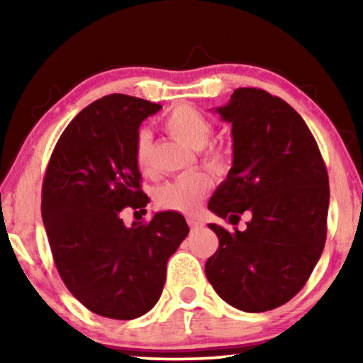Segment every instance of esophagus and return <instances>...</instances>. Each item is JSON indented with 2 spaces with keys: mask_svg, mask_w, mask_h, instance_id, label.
<instances>
[{
  "mask_svg": "<svg viewBox=\"0 0 363 363\" xmlns=\"http://www.w3.org/2000/svg\"><path fill=\"white\" fill-rule=\"evenodd\" d=\"M188 225H190V228L191 230H198V228H201V221L200 220H196V218H193V216H188Z\"/></svg>",
  "mask_w": 363,
  "mask_h": 363,
  "instance_id": "1",
  "label": "esophagus"
}]
</instances>
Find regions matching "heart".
I'll list each match as a JSON object with an SVG mask.
<instances>
[{"mask_svg":"<svg viewBox=\"0 0 363 363\" xmlns=\"http://www.w3.org/2000/svg\"><path fill=\"white\" fill-rule=\"evenodd\" d=\"M165 128L172 137L191 148H198L203 160L208 165L220 170L230 160L228 150L223 145H208L213 133V125L208 118L190 106H178L165 121ZM133 158L142 173L152 172V147L150 133L140 130L133 143ZM211 178L205 172H190L175 180L163 183L155 190V203L162 210L195 213L200 208L203 198L210 190Z\"/></svg>","mask_w":363,"mask_h":363,"instance_id":"heart-1","label":"heart"}]
</instances>
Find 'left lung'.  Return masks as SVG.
<instances>
[{"label": "left lung", "instance_id": "1", "mask_svg": "<svg viewBox=\"0 0 363 363\" xmlns=\"http://www.w3.org/2000/svg\"><path fill=\"white\" fill-rule=\"evenodd\" d=\"M231 123L233 167L208 210L245 231L208 225L220 246L206 261L213 289L245 312H266L291 301L324 251L329 175L309 127L281 97L240 87L218 107Z\"/></svg>", "mask_w": 363, "mask_h": 363}]
</instances>
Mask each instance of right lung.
Wrapping results in <instances>:
<instances>
[{
  "mask_svg": "<svg viewBox=\"0 0 363 363\" xmlns=\"http://www.w3.org/2000/svg\"><path fill=\"white\" fill-rule=\"evenodd\" d=\"M160 108L125 94L99 99L64 128L44 173L41 213L56 269L82 306L108 319H137L157 304L168 257L190 231L177 211L132 226L121 216L150 201L133 143Z\"/></svg>",
  "mask_w": 363,
  "mask_h": 363,
  "instance_id": "add662e5",
  "label": "right lung"
}]
</instances>
